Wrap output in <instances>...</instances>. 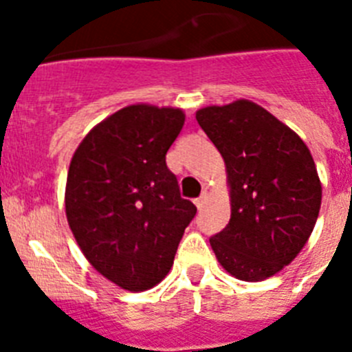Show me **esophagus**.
Instances as JSON below:
<instances>
[{
  "label": "esophagus",
  "mask_w": 352,
  "mask_h": 352,
  "mask_svg": "<svg viewBox=\"0 0 352 352\" xmlns=\"http://www.w3.org/2000/svg\"><path fill=\"white\" fill-rule=\"evenodd\" d=\"M206 199H208L206 194H203V195H201V197L195 199L194 203H195V206H197V210H203L204 204H206Z\"/></svg>",
  "instance_id": "esophagus-1"
}]
</instances>
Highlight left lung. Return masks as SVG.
Returning a JSON list of instances; mask_svg holds the SVG:
<instances>
[{"label": "left lung", "mask_w": 352, "mask_h": 352, "mask_svg": "<svg viewBox=\"0 0 352 352\" xmlns=\"http://www.w3.org/2000/svg\"><path fill=\"white\" fill-rule=\"evenodd\" d=\"M195 118L222 155L231 185V220L211 236V248L232 276L264 280L300 254L316 226L322 190L312 155L254 102L211 105Z\"/></svg>", "instance_id": "obj_1"}]
</instances>
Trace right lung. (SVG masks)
Masks as SVG:
<instances>
[{
  "mask_svg": "<svg viewBox=\"0 0 352 352\" xmlns=\"http://www.w3.org/2000/svg\"><path fill=\"white\" fill-rule=\"evenodd\" d=\"M182 109L129 105L95 126L72 157L65 208L80 250L126 291H146L173 266L197 208L166 164Z\"/></svg>",
  "mask_w": 352,
  "mask_h": 352,
  "instance_id": "1",
  "label": "right lung"
}]
</instances>
